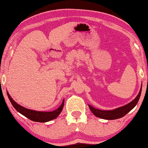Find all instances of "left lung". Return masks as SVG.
Wrapping results in <instances>:
<instances>
[{
    "label": "left lung",
    "mask_w": 148,
    "mask_h": 148,
    "mask_svg": "<svg viewBox=\"0 0 148 148\" xmlns=\"http://www.w3.org/2000/svg\"><path fill=\"white\" fill-rule=\"evenodd\" d=\"M141 92L142 87L140 89L138 95H137V97L132 102H130L128 104L125 105V106L118 108H116L113 110H98L91 106V105H89V107L90 110H91V111L92 112V114L97 117H100V118L108 120H113L121 118V117L125 116L127 113H129L137 104L140 97V95H141Z\"/></svg>",
    "instance_id": "1"
}]
</instances>
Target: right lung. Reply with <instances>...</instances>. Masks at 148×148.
<instances>
[{
	"label": "right lung",
	"mask_w": 148,
	"mask_h": 148,
	"mask_svg": "<svg viewBox=\"0 0 148 148\" xmlns=\"http://www.w3.org/2000/svg\"><path fill=\"white\" fill-rule=\"evenodd\" d=\"M7 95H8V99L10 100V101L11 102L12 106L14 107V108L16 109L17 112H19V113L21 114L22 115H23L24 116H25L27 118L31 119V121L36 122L44 123L56 119V117L59 116V114L61 113L64 106V101L63 100L61 106H60L57 110H54L53 112H47L34 111V110L25 108L20 106L19 104L16 103V102L12 99V98L8 92H7Z\"/></svg>",
	"instance_id": "right-lung-1"
}]
</instances>
